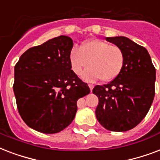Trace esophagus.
Segmentation results:
<instances>
[{"label": "esophagus", "mask_w": 160, "mask_h": 160, "mask_svg": "<svg viewBox=\"0 0 160 160\" xmlns=\"http://www.w3.org/2000/svg\"><path fill=\"white\" fill-rule=\"evenodd\" d=\"M89 87H90V91H92V90H93V88H94V85H91V84H89Z\"/></svg>", "instance_id": "34e87169"}]
</instances>
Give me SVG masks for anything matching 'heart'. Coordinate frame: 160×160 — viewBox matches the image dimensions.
I'll return each instance as SVG.
<instances>
[{
    "instance_id": "b5f03b06",
    "label": "heart",
    "mask_w": 160,
    "mask_h": 160,
    "mask_svg": "<svg viewBox=\"0 0 160 160\" xmlns=\"http://www.w3.org/2000/svg\"><path fill=\"white\" fill-rule=\"evenodd\" d=\"M71 69L76 75L89 65L90 67L82 73L86 81L100 79L109 82L119 75L124 64V52L119 46L110 45L99 39L85 41L80 47L74 46L70 53Z\"/></svg>"
}]
</instances>
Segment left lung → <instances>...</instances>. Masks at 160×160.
<instances>
[{
	"mask_svg": "<svg viewBox=\"0 0 160 160\" xmlns=\"http://www.w3.org/2000/svg\"><path fill=\"white\" fill-rule=\"evenodd\" d=\"M105 40L123 51L124 64L115 79L93 89V94L99 98L95 115L108 130L127 131L138 125L150 109L156 70L144 47L124 36Z\"/></svg>",
	"mask_w": 160,
	"mask_h": 160,
	"instance_id": "obj_1",
	"label": "left lung"
}]
</instances>
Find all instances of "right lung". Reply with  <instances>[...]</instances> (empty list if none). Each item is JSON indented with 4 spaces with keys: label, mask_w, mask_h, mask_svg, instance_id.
Returning a JSON list of instances; mask_svg holds the SVG:
<instances>
[{
    "label": "right lung",
    "mask_w": 160,
    "mask_h": 160,
    "mask_svg": "<svg viewBox=\"0 0 160 160\" xmlns=\"http://www.w3.org/2000/svg\"><path fill=\"white\" fill-rule=\"evenodd\" d=\"M72 39L60 36L28 49L15 65L13 90L19 114L29 127L55 134L75 119L77 100L90 94L71 70Z\"/></svg>",
    "instance_id": "1"
}]
</instances>
